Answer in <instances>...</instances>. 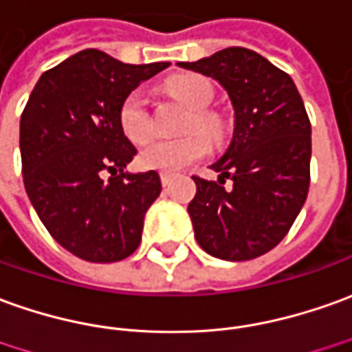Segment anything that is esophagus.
Returning <instances> with one entry per match:
<instances>
[{
    "label": "esophagus",
    "mask_w": 352,
    "mask_h": 352,
    "mask_svg": "<svg viewBox=\"0 0 352 352\" xmlns=\"http://www.w3.org/2000/svg\"><path fill=\"white\" fill-rule=\"evenodd\" d=\"M172 178H174V174H170V172H161V184L162 186H168L172 182Z\"/></svg>",
    "instance_id": "obj_1"
}]
</instances>
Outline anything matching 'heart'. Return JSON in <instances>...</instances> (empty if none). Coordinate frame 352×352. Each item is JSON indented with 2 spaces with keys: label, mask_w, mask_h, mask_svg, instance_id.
<instances>
[{
  "label": "heart",
  "mask_w": 352,
  "mask_h": 352,
  "mask_svg": "<svg viewBox=\"0 0 352 352\" xmlns=\"http://www.w3.org/2000/svg\"><path fill=\"white\" fill-rule=\"evenodd\" d=\"M166 89L172 98L191 109L184 130L199 128L210 142H220L224 138L226 124L222 116L205 109L212 99V88L207 80L195 74H186V76L170 80L166 84ZM118 124H120L122 134L134 144L144 142L145 138L151 134V113H149L147 99L140 89L128 94L124 101L120 103ZM202 135L200 132H188L174 140L151 138L140 147L138 161L144 168L166 172L180 170L191 162L199 161L201 157H205L208 153V142L204 138L206 135Z\"/></svg>",
  "instance_id": "heart-1"
}]
</instances>
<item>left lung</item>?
Returning a JSON list of instances; mask_svg holds the SVG:
<instances>
[{
  "mask_svg": "<svg viewBox=\"0 0 352 352\" xmlns=\"http://www.w3.org/2000/svg\"><path fill=\"white\" fill-rule=\"evenodd\" d=\"M178 67L217 80L236 116L230 147L210 164L218 180L193 176L197 193L188 212L195 239L222 261L256 258L285 237L309 193L312 144L305 103L287 72L245 47Z\"/></svg>",
  "mask_w": 352,
  "mask_h": 352,
  "instance_id": "obj_1",
  "label": "left lung"
}]
</instances>
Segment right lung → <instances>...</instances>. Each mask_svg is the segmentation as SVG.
Instances as JSON below:
<instances>
[{"label":"right lung","instance_id":"add662e5","mask_svg":"<svg viewBox=\"0 0 352 352\" xmlns=\"http://www.w3.org/2000/svg\"><path fill=\"white\" fill-rule=\"evenodd\" d=\"M168 65H126L84 50L45 70L28 98L21 116L24 190L51 237L78 258L116 263L142 241L161 178L124 170L135 147L120 130L118 109Z\"/></svg>","mask_w":352,"mask_h":352}]
</instances>
